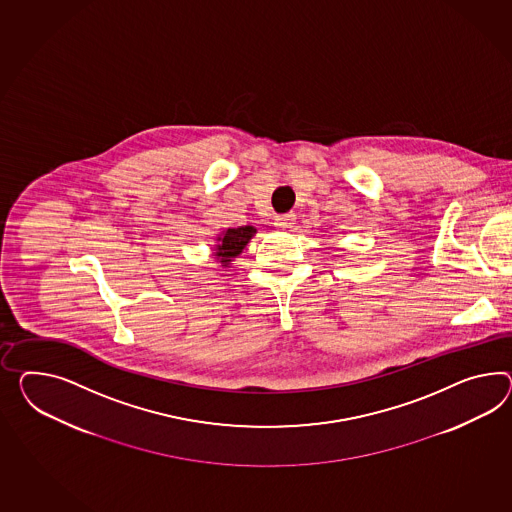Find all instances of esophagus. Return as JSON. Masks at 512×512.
I'll return each mask as SVG.
<instances>
[{
  "instance_id": "34e87169",
  "label": "esophagus",
  "mask_w": 512,
  "mask_h": 512,
  "mask_svg": "<svg viewBox=\"0 0 512 512\" xmlns=\"http://www.w3.org/2000/svg\"><path fill=\"white\" fill-rule=\"evenodd\" d=\"M295 213H282V215H276L275 217V226L276 228H289V226H293L295 224Z\"/></svg>"
}]
</instances>
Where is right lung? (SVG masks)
<instances>
[{"instance_id": "1", "label": "right lung", "mask_w": 512, "mask_h": 512, "mask_svg": "<svg viewBox=\"0 0 512 512\" xmlns=\"http://www.w3.org/2000/svg\"><path fill=\"white\" fill-rule=\"evenodd\" d=\"M256 234V228L252 226H239V228H228L224 232L223 237H219V245H217V260H221L224 267H228V263L232 262V258H236L241 254V250L247 247L250 237Z\"/></svg>"}]
</instances>
